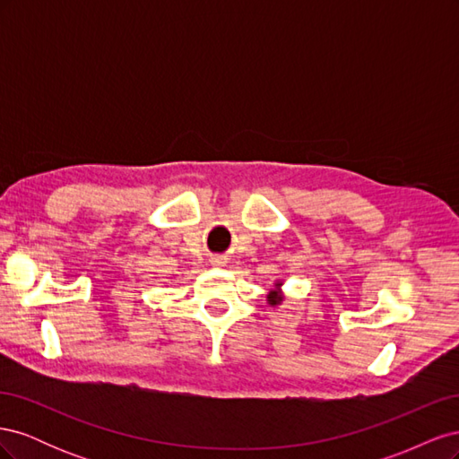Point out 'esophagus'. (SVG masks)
I'll use <instances>...</instances> for the list:
<instances>
[{"label": "esophagus", "mask_w": 459, "mask_h": 459, "mask_svg": "<svg viewBox=\"0 0 459 459\" xmlns=\"http://www.w3.org/2000/svg\"><path fill=\"white\" fill-rule=\"evenodd\" d=\"M212 264H214V266H221V264H224V258L216 256V258H212Z\"/></svg>", "instance_id": "34e87169"}]
</instances>
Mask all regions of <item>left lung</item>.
<instances>
[{
	"instance_id": "left-lung-1",
	"label": "left lung",
	"mask_w": 459,
	"mask_h": 459,
	"mask_svg": "<svg viewBox=\"0 0 459 459\" xmlns=\"http://www.w3.org/2000/svg\"><path fill=\"white\" fill-rule=\"evenodd\" d=\"M277 300H280V299H277V295H270V302H272V304H275Z\"/></svg>"
}]
</instances>
